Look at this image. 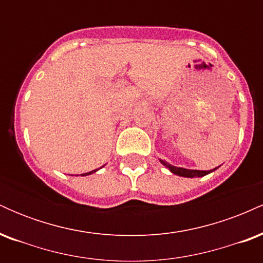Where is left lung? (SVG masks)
I'll return each mask as SVG.
<instances>
[{
	"mask_svg": "<svg viewBox=\"0 0 263 263\" xmlns=\"http://www.w3.org/2000/svg\"><path fill=\"white\" fill-rule=\"evenodd\" d=\"M161 163L163 165H164L165 168H168L172 173L176 174V176H179V177H185V178H194V177H204L206 176V174L211 173V172H214L215 170H218V168H214V170L211 171H197V170H186V168H180V167H174V165L170 164V163H167L165 161H162V159H159Z\"/></svg>",
	"mask_w": 263,
	"mask_h": 263,
	"instance_id": "8db88e82",
	"label": "left lung"
}]
</instances>
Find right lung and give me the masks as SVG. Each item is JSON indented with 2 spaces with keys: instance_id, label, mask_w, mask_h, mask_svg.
I'll return each mask as SVG.
<instances>
[{
  "instance_id": "1",
  "label": "right lung",
  "mask_w": 263,
  "mask_h": 263,
  "mask_svg": "<svg viewBox=\"0 0 263 263\" xmlns=\"http://www.w3.org/2000/svg\"><path fill=\"white\" fill-rule=\"evenodd\" d=\"M96 171H99V170H93V171H91V172H87V173H84V174H81V176H89V174H92V173H95Z\"/></svg>"
}]
</instances>
